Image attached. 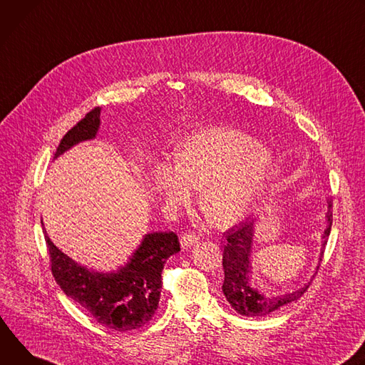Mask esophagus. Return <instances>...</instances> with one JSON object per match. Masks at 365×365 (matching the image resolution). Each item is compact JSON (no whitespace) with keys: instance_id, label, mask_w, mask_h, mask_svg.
<instances>
[{"instance_id":"1","label":"esophagus","mask_w":365,"mask_h":365,"mask_svg":"<svg viewBox=\"0 0 365 365\" xmlns=\"http://www.w3.org/2000/svg\"><path fill=\"white\" fill-rule=\"evenodd\" d=\"M180 242H181V247L188 248V247L197 244V242H198V236L194 235V233H182Z\"/></svg>"}]
</instances>
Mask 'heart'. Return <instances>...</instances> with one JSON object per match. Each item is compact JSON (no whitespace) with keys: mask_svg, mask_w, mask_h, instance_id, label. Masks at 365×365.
Listing matches in <instances>:
<instances>
[{"mask_svg":"<svg viewBox=\"0 0 365 365\" xmlns=\"http://www.w3.org/2000/svg\"><path fill=\"white\" fill-rule=\"evenodd\" d=\"M272 155L244 132L206 128L187 135L175 149V162L155 167V181L168 210L187 205L200 189V207L217 227L247 219L258 206Z\"/></svg>","mask_w":365,"mask_h":365,"instance_id":"b5f03b06","label":"heart"}]
</instances>
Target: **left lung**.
Segmentation results:
<instances>
[{
  "instance_id": "8db88e82",
  "label": "left lung",
  "mask_w": 365,
  "mask_h": 365,
  "mask_svg": "<svg viewBox=\"0 0 365 365\" xmlns=\"http://www.w3.org/2000/svg\"><path fill=\"white\" fill-rule=\"evenodd\" d=\"M328 227L322 235L323 245H327L331 227H332V205L328 203L327 213ZM254 229L255 220L240 222L239 225L226 230L225 245H223V294L230 306L239 313L250 317H262L267 316L282 306L290 304L300 299L304 292L309 289L312 279L302 289H297L292 293L279 294V296H265L257 289L251 287V252L254 245ZM320 259V258H319ZM322 261V259H320Z\"/></svg>"
}]
</instances>
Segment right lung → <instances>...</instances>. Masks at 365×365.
<instances>
[{"instance_id":"1","label":"right lung","mask_w":365,"mask_h":365,"mask_svg":"<svg viewBox=\"0 0 365 365\" xmlns=\"http://www.w3.org/2000/svg\"><path fill=\"white\" fill-rule=\"evenodd\" d=\"M100 111V107L93 108L68 130L53 159L73 145L96 138ZM43 233L56 282L100 325L126 332L146 325L153 317L160 297L162 269L167 259L180 251L178 236L174 232L145 235L129 262L113 272H97L76 264L53 245L45 227Z\"/></svg>"}]
</instances>
